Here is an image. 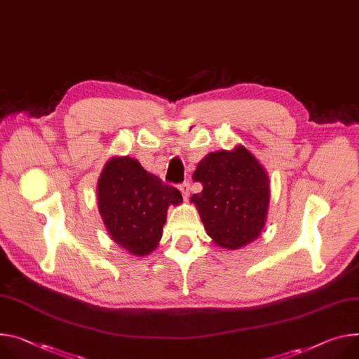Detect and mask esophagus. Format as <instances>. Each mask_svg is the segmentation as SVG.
Instances as JSON below:
<instances>
[{
  "label": "esophagus",
  "mask_w": 359,
  "mask_h": 359,
  "mask_svg": "<svg viewBox=\"0 0 359 359\" xmlns=\"http://www.w3.org/2000/svg\"><path fill=\"white\" fill-rule=\"evenodd\" d=\"M179 190H180L182 194H183V199L187 201L189 194H190V184H189V183H182V184L179 186Z\"/></svg>",
  "instance_id": "34e87169"
}]
</instances>
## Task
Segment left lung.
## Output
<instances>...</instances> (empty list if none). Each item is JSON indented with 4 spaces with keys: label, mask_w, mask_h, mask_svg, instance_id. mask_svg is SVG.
<instances>
[{
    "label": "left lung",
    "mask_w": 359,
    "mask_h": 359,
    "mask_svg": "<svg viewBox=\"0 0 359 359\" xmlns=\"http://www.w3.org/2000/svg\"><path fill=\"white\" fill-rule=\"evenodd\" d=\"M203 190L193 194L208 235L213 243L241 249L262 233L271 198V183L265 168L242 144L232 150L212 151L193 173Z\"/></svg>",
    "instance_id": "left-lung-1"
}]
</instances>
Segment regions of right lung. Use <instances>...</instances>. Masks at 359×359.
<instances>
[{"mask_svg": "<svg viewBox=\"0 0 359 359\" xmlns=\"http://www.w3.org/2000/svg\"><path fill=\"white\" fill-rule=\"evenodd\" d=\"M180 203L183 198L177 189L130 156H113L97 183V205L110 238L137 257L158 246L169 206Z\"/></svg>", "mask_w": 359, "mask_h": 359, "instance_id": "1", "label": "right lung"}]
</instances>
